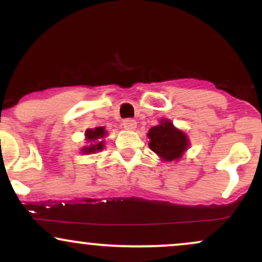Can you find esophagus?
Listing matches in <instances>:
<instances>
[{
  "mask_svg": "<svg viewBox=\"0 0 262 262\" xmlns=\"http://www.w3.org/2000/svg\"><path fill=\"white\" fill-rule=\"evenodd\" d=\"M123 127H124V129H127V130H134V129L137 128V122L130 118L124 119V121H123Z\"/></svg>",
  "mask_w": 262,
  "mask_h": 262,
  "instance_id": "obj_1",
  "label": "esophagus"
}]
</instances>
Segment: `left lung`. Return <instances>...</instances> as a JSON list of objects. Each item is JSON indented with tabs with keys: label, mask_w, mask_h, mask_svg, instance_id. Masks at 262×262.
I'll return each instance as SVG.
<instances>
[{
	"label": "left lung",
	"mask_w": 262,
	"mask_h": 262,
	"mask_svg": "<svg viewBox=\"0 0 262 262\" xmlns=\"http://www.w3.org/2000/svg\"><path fill=\"white\" fill-rule=\"evenodd\" d=\"M149 148L161 161H177L189 148L187 134L176 128L170 119H160V123L149 129Z\"/></svg>",
	"instance_id": "obj_1"
}]
</instances>
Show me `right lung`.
Instances as JSON below:
<instances>
[{
	"mask_svg": "<svg viewBox=\"0 0 262 262\" xmlns=\"http://www.w3.org/2000/svg\"><path fill=\"white\" fill-rule=\"evenodd\" d=\"M107 135V130L104 127L89 128L85 132V140L87 145L81 149L82 154H95L101 151L104 148V138Z\"/></svg>",
	"mask_w": 262,
	"mask_h": 262,
	"instance_id": "add662e5",
	"label": "right lung"
}]
</instances>
